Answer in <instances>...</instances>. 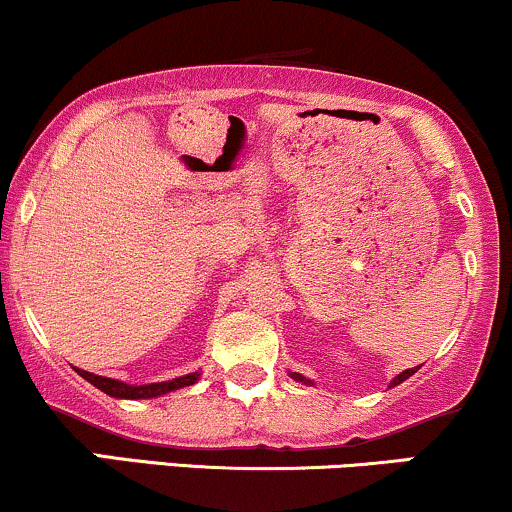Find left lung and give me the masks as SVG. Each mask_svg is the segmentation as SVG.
Masks as SVG:
<instances>
[{"label":"left lung","instance_id":"1","mask_svg":"<svg viewBox=\"0 0 512 512\" xmlns=\"http://www.w3.org/2000/svg\"><path fill=\"white\" fill-rule=\"evenodd\" d=\"M415 372H417V367H415V369H405V372H400V374H398V377L391 381V386H398V384H403V381H405V379H408V377H412V374H415ZM291 377H293L295 381H303V384H312V381H310V379H305V377H303V374H298V372H291Z\"/></svg>","mask_w":512,"mask_h":512}]
</instances>
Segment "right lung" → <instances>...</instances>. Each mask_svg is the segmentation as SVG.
<instances>
[{"label":"right lung","instance_id":"obj_1","mask_svg":"<svg viewBox=\"0 0 512 512\" xmlns=\"http://www.w3.org/2000/svg\"><path fill=\"white\" fill-rule=\"evenodd\" d=\"M76 372L83 377L85 381H90L92 386L107 393L112 398H128V400H143V398H157L164 396V393L183 389V386H193L197 379H200V372H190L186 377H178V379H169V381H157V384H143V386H135V384H123L119 379H109V377H97V374L85 372V369H76Z\"/></svg>","mask_w":512,"mask_h":512}]
</instances>
